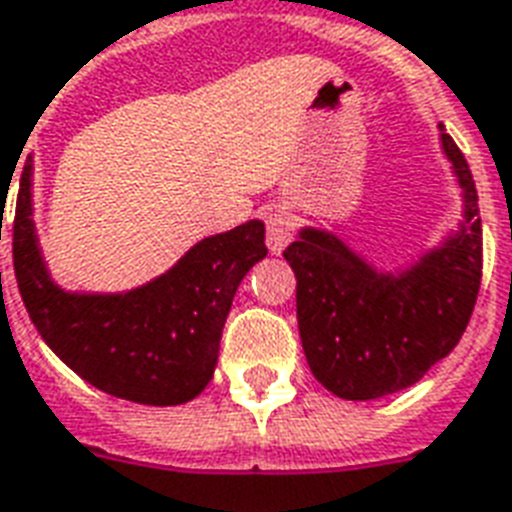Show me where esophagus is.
<instances>
[{"mask_svg":"<svg viewBox=\"0 0 512 512\" xmlns=\"http://www.w3.org/2000/svg\"><path fill=\"white\" fill-rule=\"evenodd\" d=\"M293 240V221L291 216L285 211H275L267 216V245H269V253H280L291 245Z\"/></svg>","mask_w":512,"mask_h":512,"instance_id":"esophagus-1","label":"esophagus"}]
</instances>
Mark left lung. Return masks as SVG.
<instances>
[{
    "label": "left lung",
    "mask_w": 512,
    "mask_h": 512,
    "mask_svg": "<svg viewBox=\"0 0 512 512\" xmlns=\"http://www.w3.org/2000/svg\"><path fill=\"white\" fill-rule=\"evenodd\" d=\"M462 197V219L403 267H376L339 232L301 227L285 261L296 275V318L312 374L344 400L406 390L465 334L481 288L478 194L465 157L438 125Z\"/></svg>",
    "instance_id": "obj_1"
}]
</instances>
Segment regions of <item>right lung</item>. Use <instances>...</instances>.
Instances as JSON below:
<instances>
[{
  "label": "right lung",
  "mask_w": 512,
  "mask_h": 512,
  "mask_svg": "<svg viewBox=\"0 0 512 512\" xmlns=\"http://www.w3.org/2000/svg\"><path fill=\"white\" fill-rule=\"evenodd\" d=\"M267 256L264 221L202 237L162 275L128 291H77L53 280L34 227L26 160L13 224L18 291L45 344L98 390L144 406H178L213 379L237 285Z\"/></svg>",
  "instance_id": "right-lung-1"
}]
</instances>
